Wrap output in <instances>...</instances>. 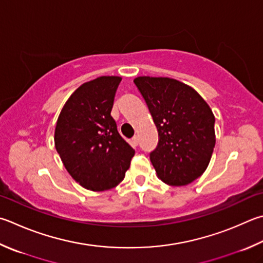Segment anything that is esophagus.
I'll list each match as a JSON object with an SVG mask.
<instances>
[{
    "label": "esophagus",
    "instance_id": "esophagus-1",
    "mask_svg": "<svg viewBox=\"0 0 263 263\" xmlns=\"http://www.w3.org/2000/svg\"><path fill=\"white\" fill-rule=\"evenodd\" d=\"M132 145L136 146V147L139 145V138H138L137 136H135V137L132 138Z\"/></svg>",
    "mask_w": 263,
    "mask_h": 263
}]
</instances>
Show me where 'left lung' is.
<instances>
[{
	"instance_id": "8db88e82",
	"label": "left lung",
	"mask_w": 263,
	"mask_h": 263,
	"mask_svg": "<svg viewBox=\"0 0 263 263\" xmlns=\"http://www.w3.org/2000/svg\"><path fill=\"white\" fill-rule=\"evenodd\" d=\"M133 82L159 132V145L151 153L157 177L173 186L192 183L206 171L216 142L211 107L179 80L141 76Z\"/></svg>"
}]
</instances>
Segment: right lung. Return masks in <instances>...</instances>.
Masks as SVG:
<instances>
[{"instance_id": "add662e5", "label": "right lung", "mask_w": 263, "mask_h": 263, "mask_svg": "<svg viewBox=\"0 0 263 263\" xmlns=\"http://www.w3.org/2000/svg\"><path fill=\"white\" fill-rule=\"evenodd\" d=\"M121 80L102 76L80 85L56 122L55 148L65 169L79 185L94 192L121 183L135 155L110 115Z\"/></svg>"}]
</instances>
